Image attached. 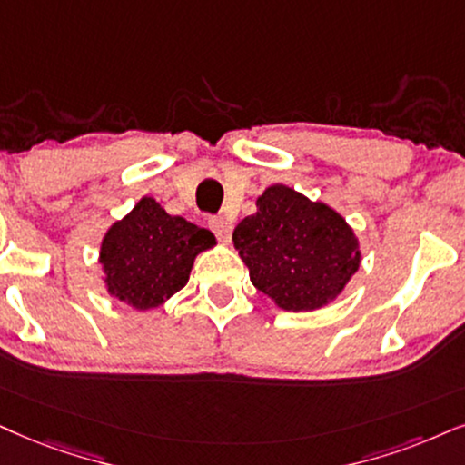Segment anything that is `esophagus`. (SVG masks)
I'll return each instance as SVG.
<instances>
[{
  "mask_svg": "<svg viewBox=\"0 0 465 465\" xmlns=\"http://www.w3.org/2000/svg\"><path fill=\"white\" fill-rule=\"evenodd\" d=\"M210 229H213L221 242L227 244L229 240H232V229H233L232 221L223 219V216H216V219H210Z\"/></svg>",
  "mask_w": 465,
  "mask_h": 465,
  "instance_id": "34e87169",
  "label": "esophagus"
}]
</instances>
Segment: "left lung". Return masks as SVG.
<instances>
[{
  "label": "left lung",
  "instance_id": "1",
  "mask_svg": "<svg viewBox=\"0 0 465 465\" xmlns=\"http://www.w3.org/2000/svg\"><path fill=\"white\" fill-rule=\"evenodd\" d=\"M257 213L233 229V246L251 283L283 311H315L337 301L362 262L350 223L324 202L272 184Z\"/></svg>",
  "mask_w": 465,
  "mask_h": 465
}]
</instances>
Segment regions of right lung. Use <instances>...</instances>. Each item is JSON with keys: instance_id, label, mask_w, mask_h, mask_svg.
Returning a JSON list of instances; mask_svg holds the SVG:
<instances>
[{"instance_id": "obj_1", "label": "right lung", "mask_w": 465, "mask_h": 465, "mask_svg": "<svg viewBox=\"0 0 465 465\" xmlns=\"http://www.w3.org/2000/svg\"><path fill=\"white\" fill-rule=\"evenodd\" d=\"M216 246L210 229L169 214L154 197H141L101 240L98 263L114 301L148 311L189 283L199 252Z\"/></svg>"}]
</instances>
